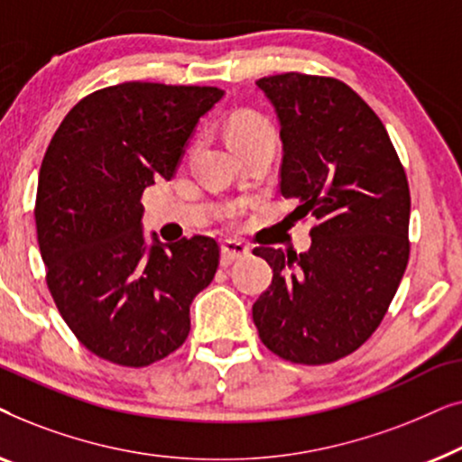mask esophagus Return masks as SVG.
Returning a JSON list of instances; mask_svg holds the SVG:
<instances>
[{"mask_svg":"<svg viewBox=\"0 0 462 462\" xmlns=\"http://www.w3.org/2000/svg\"><path fill=\"white\" fill-rule=\"evenodd\" d=\"M220 250H223V264H231L233 261H239V258L250 254L248 245L244 242H237V239H225L220 244Z\"/></svg>","mask_w":462,"mask_h":462,"instance_id":"esophagus-1","label":"esophagus"}]
</instances>
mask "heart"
<instances>
[{
    "mask_svg": "<svg viewBox=\"0 0 462 462\" xmlns=\"http://www.w3.org/2000/svg\"><path fill=\"white\" fill-rule=\"evenodd\" d=\"M264 136L275 138V130L267 117L258 116L254 111L237 113V116L231 117L229 125H226V141H229L231 147Z\"/></svg>",
    "mask_w": 462,
    "mask_h": 462,
    "instance_id": "1",
    "label": "heart"
}]
</instances>
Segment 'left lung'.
Instances as JSON below:
<instances>
[{"instance_id":"obj_1","label":"left lung","mask_w":462,"mask_h":462,"mask_svg":"<svg viewBox=\"0 0 462 462\" xmlns=\"http://www.w3.org/2000/svg\"><path fill=\"white\" fill-rule=\"evenodd\" d=\"M256 86L280 122V191L315 226L300 254L254 248L273 280L252 319L275 356L330 364L372 337L406 271V172L381 119L343 81L282 73Z\"/></svg>"}]
</instances>
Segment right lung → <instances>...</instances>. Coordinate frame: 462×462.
I'll use <instances>...</instances> for the list:
<instances>
[{
  "mask_svg": "<svg viewBox=\"0 0 462 462\" xmlns=\"http://www.w3.org/2000/svg\"><path fill=\"white\" fill-rule=\"evenodd\" d=\"M212 86L125 81L79 100L48 144L35 199L50 294L81 345L143 368L179 349L189 307L214 280L218 244H162L143 231V191L170 180L199 117L223 98Z\"/></svg>",
  "mask_w": 462,
  "mask_h": 462,
  "instance_id": "add662e5",
  "label": "right lung"
}]
</instances>
